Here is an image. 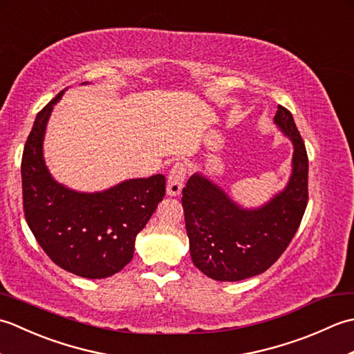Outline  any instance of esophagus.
Wrapping results in <instances>:
<instances>
[{
  "label": "esophagus",
  "instance_id": "obj_1",
  "mask_svg": "<svg viewBox=\"0 0 354 354\" xmlns=\"http://www.w3.org/2000/svg\"><path fill=\"white\" fill-rule=\"evenodd\" d=\"M185 178V167L184 164H175L171 167L169 176H167V194L169 196H178L183 190Z\"/></svg>",
  "mask_w": 354,
  "mask_h": 354
}]
</instances>
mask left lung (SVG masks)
Returning a JSON list of instances; mask_svg holds the SVG:
<instances>
[{"label": "left lung", "mask_w": 354, "mask_h": 354, "mask_svg": "<svg viewBox=\"0 0 354 354\" xmlns=\"http://www.w3.org/2000/svg\"><path fill=\"white\" fill-rule=\"evenodd\" d=\"M274 123L292 141V171L281 192L257 208H245L222 187L194 173L183 190L190 255L217 281H240L265 272L289 246L307 207L309 160L290 112L278 106Z\"/></svg>", "instance_id": "left-lung-1"}]
</instances>
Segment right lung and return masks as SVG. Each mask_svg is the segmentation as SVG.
<instances>
[{"label":"right lung","mask_w":354,"mask_h":354,"mask_svg":"<svg viewBox=\"0 0 354 354\" xmlns=\"http://www.w3.org/2000/svg\"><path fill=\"white\" fill-rule=\"evenodd\" d=\"M64 93L36 115L24 146L21 176L26 221L57 266L84 278H106L132 260L135 237L164 198L165 178L126 179L94 193L57 183L44 160V137Z\"/></svg>","instance_id":"add662e5"}]
</instances>
